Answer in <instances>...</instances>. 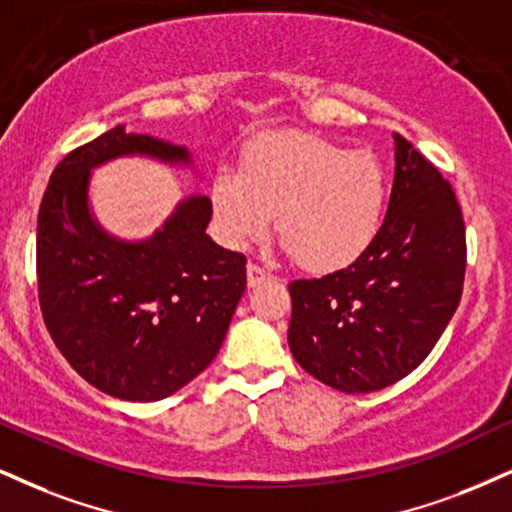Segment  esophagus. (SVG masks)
<instances>
[{
	"label": "esophagus",
	"mask_w": 512,
	"mask_h": 512,
	"mask_svg": "<svg viewBox=\"0 0 512 512\" xmlns=\"http://www.w3.org/2000/svg\"><path fill=\"white\" fill-rule=\"evenodd\" d=\"M268 277H270V273L266 268L256 266V263H249V266H246V282H249V287L261 285V282H266Z\"/></svg>",
	"instance_id": "obj_1"
}]
</instances>
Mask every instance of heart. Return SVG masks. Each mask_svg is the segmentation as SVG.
<instances>
[{
    "mask_svg": "<svg viewBox=\"0 0 512 512\" xmlns=\"http://www.w3.org/2000/svg\"><path fill=\"white\" fill-rule=\"evenodd\" d=\"M213 211L225 244L242 249L275 230L299 266L346 268L380 235L389 182L380 161L313 135H273L246 151L244 170L220 168Z\"/></svg>",
    "mask_w": 512,
    "mask_h": 512,
    "instance_id": "b5f03b06",
    "label": "heart"
}]
</instances>
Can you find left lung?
Returning <instances> with one entry per match:
<instances>
[{
	"instance_id": "obj_1",
	"label": "left lung",
	"mask_w": 512,
	"mask_h": 512,
	"mask_svg": "<svg viewBox=\"0 0 512 512\" xmlns=\"http://www.w3.org/2000/svg\"><path fill=\"white\" fill-rule=\"evenodd\" d=\"M391 137L396 168L380 235L351 266L289 282V351L308 375L346 394L384 389L418 368L463 294L456 194L406 137Z\"/></svg>"
}]
</instances>
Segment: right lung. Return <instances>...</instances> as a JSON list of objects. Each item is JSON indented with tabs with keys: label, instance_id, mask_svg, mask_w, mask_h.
<instances>
[{
	"label": "right lung",
	"instance_id": "add662e5",
	"mask_svg": "<svg viewBox=\"0 0 512 512\" xmlns=\"http://www.w3.org/2000/svg\"><path fill=\"white\" fill-rule=\"evenodd\" d=\"M142 156L194 168L192 151L116 125L71 151L37 216L44 325L92 387L123 401H161L208 368L246 289V258L206 235L213 206L189 194L142 239L111 235L94 216L92 173Z\"/></svg>",
	"mask_w": 512,
	"mask_h": 512
}]
</instances>
